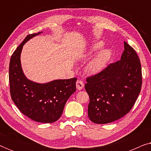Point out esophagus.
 Listing matches in <instances>:
<instances>
[{
	"label": "esophagus",
	"instance_id": "1",
	"mask_svg": "<svg viewBox=\"0 0 151 151\" xmlns=\"http://www.w3.org/2000/svg\"><path fill=\"white\" fill-rule=\"evenodd\" d=\"M84 87V83L83 82L81 81V80H77L76 82V88H77L78 90H81L82 88Z\"/></svg>",
	"mask_w": 151,
	"mask_h": 151
}]
</instances>
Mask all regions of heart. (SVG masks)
<instances>
[{
    "label": "heart",
    "instance_id": "b5f03b06",
    "mask_svg": "<svg viewBox=\"0 0 151 151\" xmlns=\"http://www.w3.org/2000/svg\"><path fill=\"white\" fill-rule=\"evenodd\" d=\"M103 45L104 44L102 42H95L88 49L87 53H86V55H87V56L92 55L95 52H96L100 48H102ZM111 55V52L109 49H106L100 51L88 63L87 66H86V71H88V73L91 74H97L100 73L101 71H102L106 66L107 62L110 58Z\"/></svg>",
    "mask_w": 151,
    "mask_h": 151
}]
</instances>
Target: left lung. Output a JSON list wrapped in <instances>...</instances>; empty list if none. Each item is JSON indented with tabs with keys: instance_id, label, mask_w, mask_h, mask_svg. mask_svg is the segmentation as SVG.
Wrapping results in <instances>:
<instances>
[{
	"instance_id": "obj_1",
	"label": "left lung",
	"mask_w": 151,
	"mask_h": 151,
	"mask_svg": "<svg viewBox=\"0 0 151 151\" xmlns=\"http://www.w3.org/2000/svg\"><path fill=\"white\" fill-rule=\"evenodd\" d=\"M121 59L96 75L86 78L85 89L89 96L88 115L96 124L114 122L131 111L142 87L139 57L126 42Z\"/></svg>"
}]
</instances>
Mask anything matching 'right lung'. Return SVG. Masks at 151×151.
<instances>
[{"mask_svg": "<svg viewBox=\"0 0 151 151\" xmlns=\"http://www.w3.org/2000/svg\"><path fill=\"white\" fill-rule=\"evenodd\" d=\"M40 33L27 36L12 55L9 69L10 94L14 104L24 115L38 122L52 123L60 117L67 100L76 91L77 78L40 84L26 78L20 63L22 47Z\"/></svg>", "mask_w": 151, "mask_h": 151, "instance_id": "right-lung-1", "label": "right lung"}]
</instances>
